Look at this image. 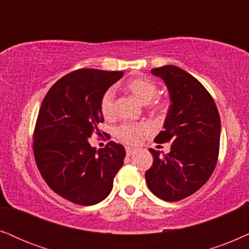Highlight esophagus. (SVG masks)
I'll return each mask as SVG.
<instances>
[{
    "label": "esophagus",
    "mask_w": 249,
    "mask_h": 249,
    "mask_svg": "<svg viewBox=\"0 0 249 249\" xmlns=\"http://www.w3.org/2000/svg\"><path fill=\"white\" fill-rule=\"evenodd\" d=\"M137 151V149H134V148H130V147H127L126 148V155L127 156H132L134 154V152Z\"/></svg>",
    "instance_id": "34e87169"
}]
</instances>
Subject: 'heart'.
I'll list each match as a JSON object with an SVG mask.
<instances>
[{"mask_svg": "<svg viewBox=\"0 0 249 249\" xmlns=\"http://www.w3.org/2000/svg\"><path fill=\"white\" fill-rule=\"evenodd\" d=\"M126 91L137 98L142 104L150 105L154 111H161L166 107V102L161 99L155 98L157 94V85L150 79L144 77H135L125 84ZM100 110L106 118H111L115 112V93L112 90H107L100 99ZM149 131L145 124H123L115 131L116 138L127 144H134L140 140L141 135Z\"/></svg>", "mask_w": 249, "mask_h": 249, "instance_id": "1", "label": "heart"}]
</instances>
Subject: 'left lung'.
I'll return each instance as SVG.
<instances>
[{"label": "left lung", "mask_w": 249, "mask_h": 249, "mask_svg": "<svg viewBox=\"0 0 249 249\" xmlns=\"http://www.w3.org/2000/svg\"><path fill=\"white\" fill-rule=\"evenodd\" d=\"M170 92L171 106L164 130L155 138L171 142V151L154 156L145 181L152 194L166 201H178L195 194L208 181L217 163L221 119L216 105L203 84L183 69L167 65L151 69Z\"/></svg>", "instance_id": "left-lung-1"}]
</instances>
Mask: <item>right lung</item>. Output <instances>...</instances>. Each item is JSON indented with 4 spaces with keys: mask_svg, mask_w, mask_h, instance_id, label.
Here are the masks:
<instances>
[{
    "mask_svg": "<svg viewBox=\"0 0 249 249\" xmlns=\"http://www.w3.org/2000/svg\"><path fill=\"white\" fill-rule=\"evenodd\" d=\"M122 76L123 71L78 69L54 83L43 99L33 137L35 161L49 187L74 204L104 200L124 163L122 144L110 141L95 150L88 141L100 134L102 94Z\"/></svg>",
    "mask_w": 249,
    "mask_h": 249,
    "instance_id": "obj_1",
    "label": "right lung"
}]
</instances>
